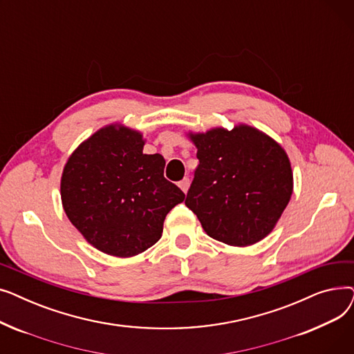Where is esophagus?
Listing matches in <instances>:
<instances>
[{
	"label": "esophagus",
	"mask_w": 354,
	"mask_h": 354,
	"mask_svg": "<svg viewBox=\"0 0 354 354\" xmlns=\"http://www.w3.org/2000/svg\"><path fill=\"white\" fill-rule=\"evenodd\" d=\"M189 178H183L180 182H179V188L185 192V194H187L188 192V189H189Z\"/></svg>",
	"instance_id": "esophagus-1"
}]
</instances>
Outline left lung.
Listing matches in <instances>:
<instances>
[{"mask_svg":"<svg viewBox=\"0 0 354 354\" xmlns=\"http://www.w3.org/2000/svg\"><path fill=\"white\" fill-rule=\"evenodd\" d=\"M199 165L187 205L211 238L248 247L277 225L292 194V171L283 146L257 127H214L188 133Z\"/></svg>","mask_w":354,"mask_h":354,"instance_id":"1","label":"left lung"}]
</instances>
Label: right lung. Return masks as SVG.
I'll return each instance as SVG.
<instances>
[{"label":"right lung","mask_w":354,"mask_h":354,"mask_svg":"<svg viewBox=\"0 0 354 354\" xmlns=\"http://www.w3.org/2000/svg\"><path fill=\"white\" fill-rule=\"evenodd\" d=\"M139 130L111 123L74 151L63 169L62 203L90 245L119 258L156 244L185 194L163 176L162 155L143 153Z\"/></svg>","instance_id":"1"}]
</instances>
